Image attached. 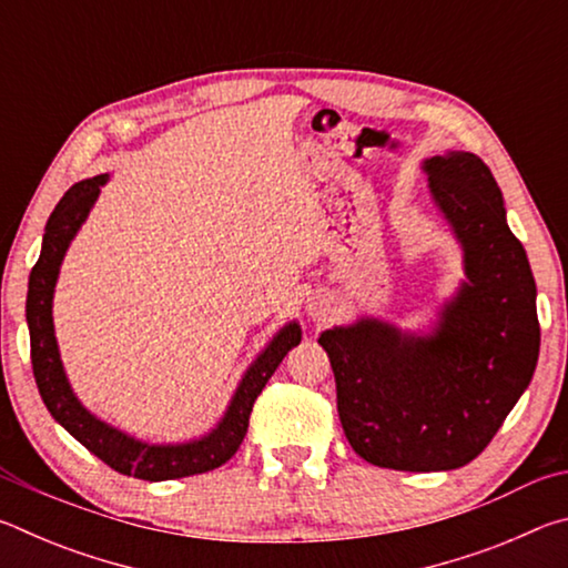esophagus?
<instances>
[{
  "label": "esophagus",
  "instance_id": "obj_1",
  "mask_svg": "<svg viewBox=\"0 0 568 568\" xmlns=\"http://www.w3.org/2000/svg\"><path fill=\"white\" fill-rule=\"evenodd\" d=\"M305 311H307V315H311V318H318V321H325L333 313L328 297H311V301H307V305H305Z\"/></svg>",
  "mask_w": 568,
  "mask_h": 568
}]
</instances>
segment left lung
<instances>
[{"instance_id":"8db88e82","label":"left lung","mask_w":568,"mask_h":568,"mask_svg":"<svg viewBox=\"0 0 568 568\" xmlns=\"http://www.w3.org/2000/svg\"><path fill=\"white\" fill-rule=\"evenodd\" d=\"M464 247L466 283L430 335L361 318L321 333L343 434L381 468L450 470L484 450L531 383L541 345L536 283L501 190L474 152L423 162Z\"/></svg>"}]
</instances>
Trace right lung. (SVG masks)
Here are the masks:
<instances>
[{"label":"right lung","mask_w":568,"mask_h":568,"mask_svg":"<svg viewBox=\"0 0 568 568\" xmlns=\"http://www.w3.org/2000/svg\"><path fill=\"white\" fill-rule=\"evenodd\" d=\"M108 180L110 175H98L74 182V185L64 192L60 203H57L50 220H47L42 253L40 261L32 267L30 291H27V325H30L32 371L37 388H40V396L47 410L52 413V418L60 423L64 430H70L90 454L104 460V464L118 470V474L134 476L142 480H170L205 474V470L223 466L235 456V450L243 444V438L247 434L253 403L263 393L265 383L271 381L277 365L283 363L287 351L301 343V325L287 323L271 341V345L257 355L243 381H240L223 420L203 438L175 446H150L128 434H122L118 428L108 426L104 420L94 418L92 413L77 400L70 383H67L60 361V348H57L54 338L52 295L67 247H70L77 230L82 227L84 217L90 215L94 200L100 195V187Z\"/></svg>","instance_id":"add662e5"}]
</instances>
